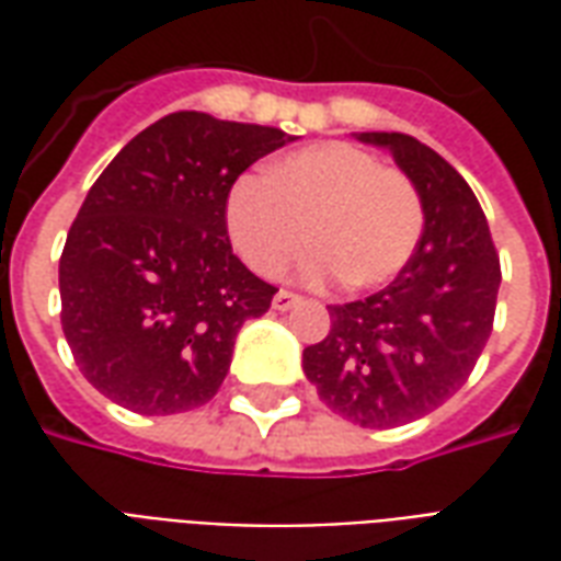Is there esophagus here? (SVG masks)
I'll list each match as a JSON object with an SVG mask.
<instances>
[{
  "instance_id": "1",
  "label": "esophagus",
  "mask_w": 561,
  "mask_h": 561,
  "mask_svg": "<svg viewBox=\"0 0 561 561\" xmlns=\"http://www.w3.org/2000/svg\"><path fill=\"white\" fill-rule=\"evenodd\" d=\"M300 304H304V297L291 291H276V297H273V309H279V312H288V309Z\"/></svg>"
}]
</instances>
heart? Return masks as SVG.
<instances>
[{
	"mask_svg": "<svg viewBox=\"0 0 561 561\" xmlns=\"http://www.w3.org/2000/svg\"><path fill=\"white\" fill-rule=\"evenodd\" d=\"M310 233H305V228ZM237 255L261 276H279L309 245L312 285L342 279L354 291L381 288L412 261L423 233V201L400 168L342 140L273 161L267 180L240 176L225 201Z\"/></svg>",
	"mask_w": 561,
	"mask_h": 561,
	"instance_id": "obj_1",
	"label": "heart"
}]
</instances>
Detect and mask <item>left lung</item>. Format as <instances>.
<instances>
[{
    "label": "left lung",
    "instance_id": "1",
    "mask_svg": "<svg viewBox=\"0 0 561 561\" xmlns=\"http://www.w3.org/2000/svg\"><path fill=\"white\" fill-rule=\"evenodd\" d=\"M390 149L423 201V233L397 279L330 306V333L304 348L321 402L369 430L412 423L450 400L493 333L502 270L469 183L435 149L400 131H360Z\"/></svg>",
    "mask_w": 561,
    "mask_h": 561
}]
</instances>
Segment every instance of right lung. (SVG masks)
<instances>
[{
    "instance_id": "obj_1",
    "label": "right lung",
    "mask_w": 561,
    "mask_h": 561,
    "mask_svg": "<svg viewBox=\"0 0 561 561\" xmlns=\"http://www.w3.org/2000/svg\"><path fill=\"white\" fill-rule=\"evenodd\" d=\"M291 140L176 111L95 180L59 257V297L68 348L107 400L176 414L216 397L237 333L276 294L231 252L225 201L249 164Z\"/></svg>"
}]
</instances>
